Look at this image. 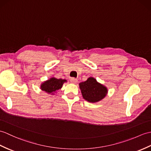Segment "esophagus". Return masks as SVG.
<instances>
[{"label":"esophagus","mask_w":151,"mask_h":151,"mask_svg":"<svg viewBox=\"0 0 151 151\" xmlns=\"http://www.w3.org/2000/svg\"><path fill=\"white\" fill-rule=\"evenodd\" d=\"M70 81H71V82L72 83H76L77 82H78V80H77L76 78H71V79H70Z\"/></svg>","instance_id":"34e87169"}]
</instances>
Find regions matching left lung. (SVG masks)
Instances as JSON below:
<instances>
[{
	"label": "left lung",
	"instance_id": "left-lung-1",
	"mask_svg": "<svg viewBox=\"0 0 151 151\" xmlns=\"http://www.w3.org/2000/svg\"><path fill=\"white\" fill-rule=\"evenodd\" d=\"M80 89L84 100L96 103L104 99L108 93L107 87L93 78L89 77L85 82L79 83Z\"/></svg>",
	"mask_w": 151,
	"mask_h": 151
}]
</instances>
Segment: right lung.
I'll use <instances>...</instances> for the list:
<instances>
[{
	"instance_id": "1",
	"label": "right lung",
	"mask_w": 151,
	"mask_h": 151,
	"mask_svg": "<svg viewBox=\"0 0 151 151\" xmlns=\"http://www.w3.org/2000/svg\"><path fill=\"white\" fill-rule=\"evenodd\" d=\"M65 82H67V80L65 79H57L55 77H52L41 83L40 89L48 94H55L58 90L62 88Z\"/></svg>"
}]
</instances>
